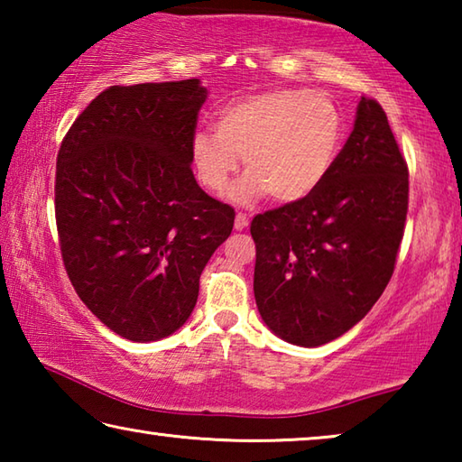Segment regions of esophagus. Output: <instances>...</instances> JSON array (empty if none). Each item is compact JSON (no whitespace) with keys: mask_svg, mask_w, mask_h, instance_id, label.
Masks as SVG:
<instances>
[{"mask_svg":"<svg viewBox=\"0 0 462 462\" xmlns=\"http://www.w3.org/2000/svg\"><path fill=\"white\" fill-rule=\"evenodd\" d=\"M248 224H250V217L246 216V214H236V220H234V228L236 230H245V228H248Z\"/></svg>","mask_w":462,"mask_h":462,"instance_id":"34e87169","label":"esophagus"}]
</instances>
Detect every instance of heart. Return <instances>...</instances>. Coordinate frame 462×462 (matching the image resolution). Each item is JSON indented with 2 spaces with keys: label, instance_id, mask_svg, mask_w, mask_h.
<instances>
[{
  "label": "heart",
  "instance_id": "obj_1",
  "mask_svg": "<svg viewBox=\"0 0 462 462\" xmlns=\"http://www.w3.org/2000/svg\"><path fill=\"white\" fill-rule=\"evenodd\" d=\"M216 130L191 140L199 181L222 195L245 156L248 173L232 199L248 203L269 193L273 201L310 198L330 175L344 140V118L330 97L306 89H271L224 106Z\"/></svg>",
  "mask_w": 462,
  "mask_h": 462
}]
</instances>
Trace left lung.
Instances as JSON below:
<instances>
[{
    "label": "left lung",
    "instance_id": "8db88e82",
    "mask_svg": "<svg viewBox=\"0 0 462 462\" xmlns=\"http://www.w3.org/2000/svg\"><path fill=\"white\" fill-rule=\"evenodd\" d=\"M408 175L385 112L363 96L326 181L254 216V300L279 338L322 346L369 314L395 269Z\"/></svg>",
    "mask_w": 462,
    "mask_h": 462
}]
</instances>
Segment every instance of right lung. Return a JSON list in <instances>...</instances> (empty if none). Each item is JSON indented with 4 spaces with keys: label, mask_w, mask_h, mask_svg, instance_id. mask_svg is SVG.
Here are the masks:
<instances>
[{
    "label": "right lung",
    "mask_w": 462,
    "mask_h": 462,
    "mask_svg": "<svg viewBox=\"0 0 462 462\" xmlns=\"http://www.w3.org/2000/svg\"><path fill=\"white\" fill-rule=\"evenodd\" d=\"M199 79L114 85L62 138L54 179L60 254L77 295L132 342L179 330L234 209L201 189L191 140Z\"/></svg>",
    "instance_id": "obj_1"
}]
</instances>
